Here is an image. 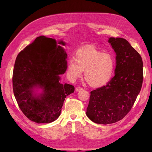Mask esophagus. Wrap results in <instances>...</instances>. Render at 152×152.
<instances>
[{
    "label": "esophagus",
    "mask_w": 152,
    "mask_h": 152,
    "mask_svg": "<svg viewBox=\"0 0 152 152\" xmlns=\"http://www.w3.org/2000/svg\"><path fill=\"white\" fill-rule=\"evenodd\" d=\"M83 89L82 88V87H76V91H77V92H78V91H81V90H83Z\"/></svg>",
    "instance_id": "34e87169"
}]
</instances>
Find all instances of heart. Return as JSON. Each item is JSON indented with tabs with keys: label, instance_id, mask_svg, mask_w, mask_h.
<instances>
[{
	"label": "heart",
	"instance_id": "obj_1",
	"mask_svg": "<svg viewBox=\"0 0 152 152\" xmlns=\"http://www.w3.org/2000/svg\"><path fill=\"white\" fill-rule=\"evenodd\" d=\"M115 66V59L111 54L87 46L77 49L73 58L68 61L65 73L69 81H75L84 71V77L89 84L99 87L110 81Z\"/></svg>",
	"mask_w": 152,
	"mask_h": 152
}]
</instances>
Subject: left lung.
<instances>
[{
	"label": "left lung",
	"instance_id": "obj_1",
	"mask_svg": "<svg viewBox=\"0 0 152 152\" xmlns=\"http://www.w3.org/2000/svg\"><path fill=\"white\" fill-rule=\"evenodd\" d=\"M116 52L115 76L91 92L86 115L93 122L108 124L122 119L132 108L143 82L141 56L125 39L110 37Z\"/></svg>",
	"mask_w": 152,
	"mask_h": 152
}]
</instances>
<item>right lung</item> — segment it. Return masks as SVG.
I'll use <instances>...</instances> for the list:
<instances>
[{
	"label": "right lung",
	"mask_w": 152,
	"mask_h": 152,
	"mask_svg": "<svg viewBox=\"0 0 152 152\" xmlns=\"http://www.w3.org/2000/svg\"><path fill=\"white\" fill-rule=\"evenodd\" d=\"M63 41L44 36L21 50L16 58L12 82L15 97L21 111L31 121L50 123L60 115L64 100L75 87L60 82L67 65ZM34 88H41L37 96Z\"/></svg>",
	"instance_id": "1"
}]
</instances>
